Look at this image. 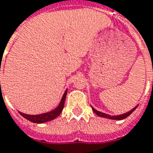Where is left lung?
<instances>
[{
    "mask_svg": "<svg viewBox=\"0 0 153 153\" xmlns=\"http://www.w3.org/2000/svg\"><path fill=\"white\" fill-rule=\"evenodd\" d=\"M137 107V105L135 108H133L132 110H130L129 112H128V113L121 114V115H117V116H111V115H108V114H103V113H102V112H99V111H98V110H96L94 108H93V107H92V109H93V111H94V112L95 114H97L98 116H99V117H106V118H109V119H113V120H122V119H124V118H126V117H128L129 115L132 114L134 110L136 109Z\"/></svg>",
    "mask_w": 153,
    "mask_h": 153,
    "instance_id": "obj_1",
    "label": "left lung"
}]
</instances>
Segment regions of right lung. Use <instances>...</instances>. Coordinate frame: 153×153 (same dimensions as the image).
<instances>
[{"label": "right lung", "instance_id": "1", "mask_svg": "<svg viewBox=\"0 0 153 153\" xmlns=\"http://www.w3.org/2000/svg\"><path fill=\"white\" fill-rule=\"evenodd\" d=\"M67 91L68 90L66 89L65 94L63 95V97H62L61 101L59 102V106L56 108H54V110L51 111V112L41 114H37V115H30V114H23L21 112H19V113L22 117H24L27 120L32 122V123H43L51 121L54 118H56L59 114H61L62 110L64 108V105H65V100L66 95H67Z\"/></svg>", "mask_w": 153, "mask_h": 153}]
</instances>
